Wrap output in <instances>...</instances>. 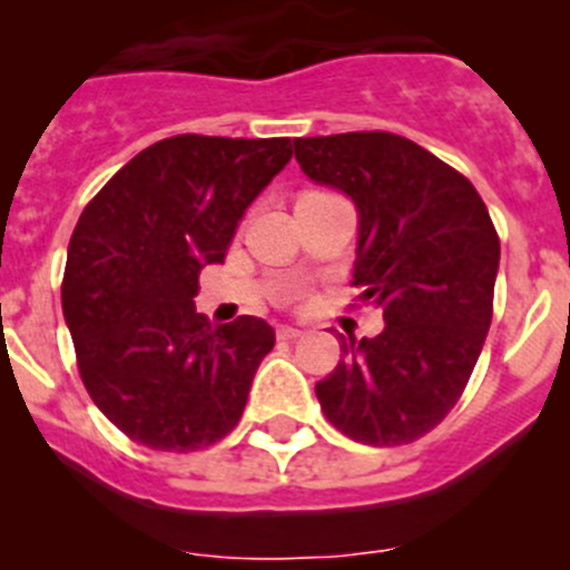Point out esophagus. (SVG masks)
Masks as SVG:
<instances>
[{
    "instance_id": "obj_1",
    "label": "esophagus",
    "mask_w": 570,
    "mask_h": 570,
    "mask_svg": "<svg viewBox=\"0 0 570 570\" xmlns=\"http://www.w3.org/2000/svg\"><path fill=\"white\" fill-rule=\"evenodd\" d=\"M276 336H279V340H299L302 331L294 328V325H279V328H276Z\"/></svg>"
}]
</instances>
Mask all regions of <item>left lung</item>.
<instances>
[{
  "label": "left lung",
  "instance_id": "1",
  "mask_svg": "<svg viewBox=\"0 0 570 570\" xmlns=\"http://www.w3.org/2000/svg\"><path fill=\"white\" fill-rule=\"evenodd\" d=\"M294 150L311 183L354 203V285L385 320L374 340H342L345 356L316 382V400L356 442L420 440L456 405L491 328L500 236L485 203L465 176L394 134L311 136Z\"/></svg>",
  "mask_w": 570,
  "mask_h": 570
}]
</instances>
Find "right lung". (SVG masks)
<instances>
[{
	"label": "right lung",
	"mask_w": 570,
	"mask_h": 570,
	"mask_svg": "<svg viewBox=\"0 0 570 570\" xmlns=\"http://www.w3.org/2000/svg\"><path fill=\"white\" fill-rule=\"evenodd\" d=\"M291 154V139L170 136L79 216L62 314L90 400L134 442L185 454L239 422L276 334L256 316L210 328L194 296Z\"/></svg>",
	"instance_id": "obj_1"
}]
</instances>
